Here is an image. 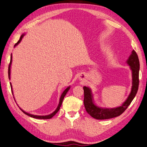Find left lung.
Masks as SVG:
<instances>
[{
    "label": "left lung",
    "instance_id": "left-lung-1",
    "mask_svg": "<svg viewBox=\"0 0 147 147\" xmlns=\"http://www.w3.org/2000/svg\"><path fill=\"white\" fill-rule=\"evenodd\" d=\"M127 63L130 66L132 71V88L130 94L127 100L121 107L116 108L107 109L101 108L95 105L92 100L93 96L90 88L86 86L83 87L84 90V105L87 113L91 117L96 120H107L112 118L118 117L123 113L136 96L138 90L139 85V69L140 62L137 54L134 50L129 57Z\"/></svg>",
    "mask_w": 147,
    "mask_h": 147
}]
</instances>
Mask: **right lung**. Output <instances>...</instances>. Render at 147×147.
Segmentation results:
<instances>
[{
    "label": "right lung",
    "instance_id": "obj_1",
    "mask_svg": "<svg viewBox=\"0 0 147 147\" xmlns=\"http://www.w3.org/2000/svg\"><path fill=\"white\" fill-rule=\"evenodd\" d=\"M23 36H24V34L21 35V36H20V37L19 40H18V42H17L16 44H15L14 46H16L18 45V44L20 41H21V40H22V38L23 37ZM11 63H12V55H11V61H10V63H9V68H8V75H9V79H10V74H11ZM10 84H11V90H12V85H11V83H10ZM69 88H70V87L69 86L68 88H67L64 91V92L63 93V94H61V98H60V100H59V105H58V107H57V108H56V110L55 111H54L53 113H51V114H50V115H46V116H37V115H31V114L27 113L25 112L24 111H23L21 108H20V110H21V111L24 113L26 114V115H27L29 116V117H30L34 118H36V119H50V118H51L52 117H53L57 113V111L59 110L60 107H61V104H62V103H63V99H64V96H65V95L66 94L67 92L68 91H69ZM12 93H13V91H12Z\"/></svg>",
    "mask_w": 147,
    "mask_h": 147
}]
</instances>
